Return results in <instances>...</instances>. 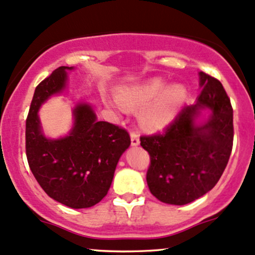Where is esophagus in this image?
<instances>
[{
  "instance_id": "1",
  "label": "esophagus",
  "mask_w": 255,
  "mask_h": 255,
  "mask_svg": "<svg viewBox=\"0 0 255 255\" xmlns=\"http://www.w3.org/2000/svg\"><path fill=\"white\" fill-rule=\"evenodd\" d=\"M130 142H132L133 146H136V145H139V142H140V140H139V135L135 132L130 133Z\"/></svg>"
}]
</instances>
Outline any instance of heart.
Returning a JSON list of instances; mask_svg holds the SVG:
<instances>
[{
    "instance_id": "obj_1",
    "label": "heart",
    "mask_w": 255,
    "mask_h": 255,
    "mask_svg": "<svg viewBox=\"0 0 255 255\" xmlns=\"http://www.w3.org/2000/svg\"><path fill=\"white\" fill-rule=\"evenodd\" d=\"M180 85L166 87L161 78H151L141 85L120 91V102L126 109H142L139 122L145 129L158 130L172 122L185 99Z\"/></svg>"
}]
</instances>
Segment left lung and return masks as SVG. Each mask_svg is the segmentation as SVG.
Wrapping results in <instances>:
<instances>
[{"mask_svg": "<svg viewBox=\"0 0 255 255\" xmlns=\"http://www.w3.org/2000/svg\"><path fill=\"white\" fill-rule=\"evenodd\" d=\"M201 94L194 105L181 109L162 133L141 135L150 155L146 181L151 194L163 203L183 206L197 200L219 181L234 141V110L220 81L200 72ZM210 119L196 125L200 110Z\"/></svg>", "mask_w": 255, "mask_h": 255, "instance_id": "left-lung-1", "label": "left lung"}]
</instances>
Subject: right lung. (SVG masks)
Wrapping results in <instances>:
<instances>
[{"label": "right lung", "instance_id": "obj_1", "mask_svg": "<svg viewBox=\"0 0 255 255\" xmlns=\"http://www.w3.org/2000/svg\"><path fill=\"white\" fill-rule=\"evenodd\" d=\"M69 66H60L36 87L25 129V149L33 177L49 197L70 208H89L110 189L117 162L130 145L126 129L98 121L88 104L74 109L69 135L48 139L41 129V105L66 86Z\"/></svg>", "mask_w": 255, "mask_h": 255}]
</instances>
